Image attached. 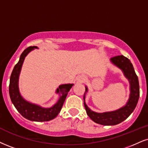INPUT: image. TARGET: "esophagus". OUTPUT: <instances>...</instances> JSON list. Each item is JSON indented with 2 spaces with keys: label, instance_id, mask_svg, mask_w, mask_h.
Masks as SVG:
<instances>
[{
  "label": "esophagus",
  "instance_id": "1",
  "mask_svg": "<svg viewBox=\"0 0 148 148\" xmlns=\"http://www.w3.org/2000/svg\"><path fill=\"white\" fill-rule=\"evenodd\" d=\"M77 80L78 82H80V83H82V82H84L86 80V77L85 75H79L77 77Z\"/></svg>",
  "mask_w": 148,
  "mask_h": 148
}]
</instances>
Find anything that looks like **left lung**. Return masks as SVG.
Wrapping results in <instances>:
<instances>
[{
  "label": "left lung",
  "mask_w": 148,
  "mask_h": 148,
  "mask_svg": "<svg viewBox=\"0 0 148 148\" xmlns=\"http://www.w3.org/2000/svg\"><path fill=\"white\" fill-rule=\"evenodd\" d=\"M110 60L112 64L121 69L125 78L128 80L130 83V96L125 105L117 110L110 112H96L90 110L86 103L85 98L86 94L88 92V87L85 86L84 103L87 114L94 122L103 125H114L126 119L134 111L139 98L138 79L130 60L123 56H118L112 58Z\"/></svg>",
  "instance_id": "8db88e82"
}]
</instances>
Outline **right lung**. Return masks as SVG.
<instances>
[{"label":"right lung","mask_w":148,"mask_h":148,"mask_svg":"<svg viewBox=\"0 0 148 148\" xmlns=\"http://www.w3.org/2000/svg\"><path fill=\"white\" fill-rule=\"evenodd\" d=\"M35 49H38V47H29L22 53L19 61L15 65L11 75L9 92L10 99L16 110L25 119L33 121H49L56 118L59 114L68 92L74 84H65L60 85L56 90V93L59 95V99L50 108H43L24 99L20 92L18 86L20 73L26 56Z\"/></svg>","instance_id":"1"}]
</instances>
